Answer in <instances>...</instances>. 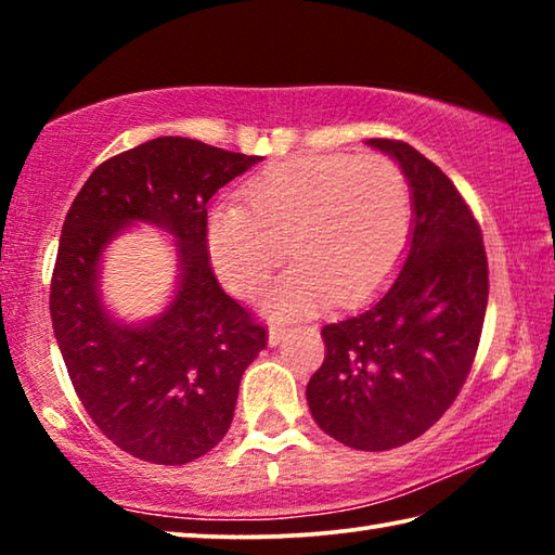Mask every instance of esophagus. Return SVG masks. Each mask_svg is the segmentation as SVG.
<instances>
[{"label": "esophagus", "instance_id": "esophagus-1", "mask_svg": "<svg viewBox=\"0 0 555 555\" xmlns=\"http://www.w3.org/2000/svg\"><path fill=\"white\" fill-rule=\"evenodd\" d=\"M291 333V327L284 323H271L269 325V345H279Z\"/></svg>", "mask_w": 555, "mask_h": 555}]
</instances>
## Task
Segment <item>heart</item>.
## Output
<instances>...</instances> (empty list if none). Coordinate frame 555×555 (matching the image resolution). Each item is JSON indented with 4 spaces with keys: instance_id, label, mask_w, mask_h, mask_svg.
<instances>
[{
    "instance_id": "b5f03b06",
    "label": "heart",
    "mask_w": 555,
    "mask_h": 555,
    "mask_svg": "<svg viewBox=\"0 0 555 555\" xmlns=\"http://www.w3.org/2000/svg\"><path fill=\"white\" fill-rule=\"evenodd\" d=\"M242 201L210 212L212 264L234 294L255 296L291 247L298 264L271 291L276 313L367 300L393 274L411 232L409 181L382 154L291 156L249 178Z\"/></svg>"
}]
</instances>
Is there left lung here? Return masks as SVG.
Returning a JSON list of instances; mask_svg holds the SVG:
<instances>
[{
  "instance_id": "left-lung-1",
  "label": "left lung",
  "mask_w": 555,
  "mask_h": 555,
  "mask_svg": "<svg viewBox=\"0 0 555 555\" xmlns=\"http://www.w3.org/2000/svg\"><path fill=\"white\" fill-rule=\"evenodd\" d=\"M413 191L411 249L387 294L321 335L325 360L306 387L327 436L389 450L453 406L480 347L490 271L480 222L453 181L399 139H370Z\"/></svg>"
}]
</instances>
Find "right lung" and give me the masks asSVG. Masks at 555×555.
<instances>
[{"mask_svg": "<svg viewBox=\"0 0 555 555\" xmlns=\"http://www.w3.org/2000/svg\"><path fill=\"white\" fill-rule=\"evenodd\" d=\"M261 156L158 137L102 162L65 215L51 276V321L73 389L112 443L156 465H185L230 430L240 379L269 333L215 276L208 201ZM134 219L162 223L182 247V286L144 328L108 321L96 261Z\"/></svg>", "mask_w": 555, "mask_h": 555, "instance_id": "right-lung-1", "label": "right lung"}]
</instances>
